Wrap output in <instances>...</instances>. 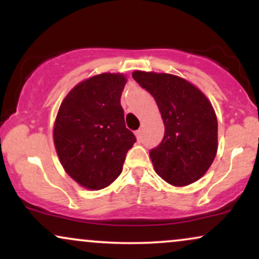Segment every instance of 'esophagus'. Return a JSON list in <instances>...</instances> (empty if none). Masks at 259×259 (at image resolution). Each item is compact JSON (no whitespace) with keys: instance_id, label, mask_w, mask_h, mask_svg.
<instances>
[{"instance_id":"obj_1","label":"esophagus","mask_w":259,"mask_h":259,"mask_svg":"<svg viewBox=\"0 0 259 259\" xmlns=\"http://www.w3.org/2000/svg\"><path fill=\"white\" fill-rule=\"evenodd\" d=\"M135 135H136V138H138V141H141L142 140V130H136V133H135Z\"/></svg>"}]
</instances>
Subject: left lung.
Wrapping results in <instances>:
<instances>
[{
    "mask_svg": "<svg viewBox=\"0 0 259 259\" xmlns=\"http://www.w3.org/2000/svg\"><path fill=\"white\" fill-rule=\"evenodd\" d=\"M133 78L156 100L164 136L150 151L156 173L170 185L186 186L202 178L218 148L214 109L185 79L165 73L134 72Z\"/></svg>",
    "mask_w": 259,
    "mask_h": 259,
    "instance_id": "left-lung-1",
    "label": "left lung"
}]
</instances>
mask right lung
Here are the masks:
<instances>
[{
	"label": "right lung",
	"mask_w": 259,
	"mask_h": 259,
	"mask_svg": "<svg viewBox=\"0 0 259 259\" xmlns=\"http://www.w3.org/2000/svg\"><path fill=\"white\" fill-rule=\"evenodd\" d=\"M126 79L103 73L80 82L65 96L53 140L64 170L89 190H101L119 177L136 142L120 106Z\"/></svg>",
	"instance_id": "obj_1"
}]
</instances>
